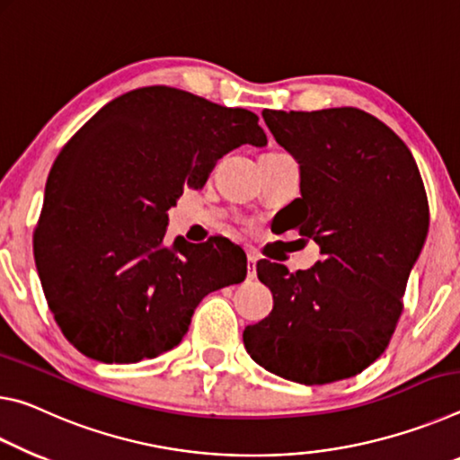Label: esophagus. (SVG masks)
Here are the masks:
<instances>
[{
	"instance_id": "obj_1",
	"label": "esophagus",
	"mask_w": 460,
	"mask_h": 460,
	"mask_svg": "<svg viewBox=\"0 0 460 460\" xmlns=\"http://www.w3.org/2000/svg\"><path fill=\"white\" fill-rule=\"evenodd\" d=\"M257 262L259 257L254 252H246V269H248V279H254L257 277Z\"/></svg>"
}]
</instances>
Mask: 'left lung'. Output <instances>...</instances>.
<instances>
[{
  "label": "left lung",
  "mask_w": 460,
  "mask_h": 460,
  "mask_svg": "<svg viewBox=\"0 0 460 460\" xmlns=\"http://www.w3.org/2000/svg\"><path fill=\"white\" fill-rule=\"evenodd\" d=\"M262 118L299 164L301 198L281 212V232L314 238L322 259L297 273L259 262L273 310L244 328L246 352L304 385L355 377L387 349L426 243L430 212L418 164L363 110H262Z\"/></svg>",
  "instance_id": "8db88e82"
}]
</instances>
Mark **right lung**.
I'll return each mask as SVG.
<instances>
[{"label": "right lung", "mask_w": 460, "mask_h": 460, "mask_svg": "<svg viewBox=\"0 0 460 460\" xmlns=\"http://www.w3.org/2000/svg\"><path fill=\"white\" fill-rule=\"evenodd\" d=\"M243 145H267L257 114L153 85L105 103L60 150L34 261L81 355L108 365L159 357L183 341L208 293L244 281L246 257L230 240H164L185 187L199 190Z\"/></svg>", "instance_id": "1"}]
</instances>
